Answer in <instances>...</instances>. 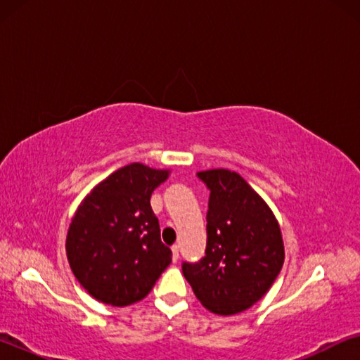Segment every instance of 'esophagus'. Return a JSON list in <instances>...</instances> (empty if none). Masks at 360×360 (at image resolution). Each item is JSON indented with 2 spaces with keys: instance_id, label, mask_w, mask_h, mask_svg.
I'll return each instance as SVG.
<instances>
[{
  "instance_id": "esophagus-1",
  "label": "esophagus",
  "mask_w": 360,
  "mask_h": 360,
  "mask_svg": "<svg viewBox=\"0 0 360 360\" xmlns=\"http://www.w3.org/2000/svg\"><path fill=\"white\" fill-rule=\"evenodd\" d=\"M172 251H173V260L178 262V260H179V246L174 245V246L172 248Z\"/></svg>"
}]
</instances>
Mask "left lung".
<instances>
[{"instance_id": "obj_1", "label": "left lung", "mask_w": 360, "mask_h": 360, "mask_svg": "<svg viewBox=\"0 0 360 360\" xmlns=\"http://www.w3.org/2000/svg\"><path fill=\"white\" fill-rule=\"evenodd\" d=\"M197 178L210 191L208 238L205 257L182 262V273L210 311L241 313L266 294L281 271V230L271 210L238 173L208 169Z\"/></svg>"}]
</instances>
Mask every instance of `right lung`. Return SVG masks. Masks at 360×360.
Returning a JSON list of instances; mask_svg holds the SVG:
<instances>
[{
	"instance_id": "obj_1",
	"label": "right lung",
	"mask_w": 360,
	"mask_h": 360,
	"mask_svg": "<svg viewBox=\"0 0 360 360\" xmlns=\"http://www.w3.org/2000/svg\"><path fill=\"white\" fill-rule=\"evenodd\" d=\"M168 172L143 163L122 167L79 206L66 236L71 270L98 302L127 307L143 300L165 268L172 249L160 240L150 195Z\"/></svg>"
}]
</instances>
